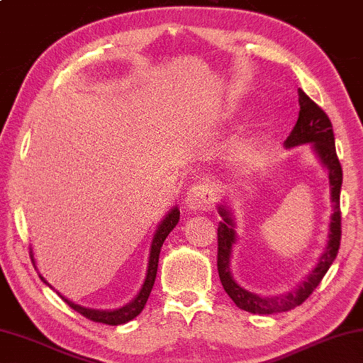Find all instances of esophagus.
Returning <instances> with one entry per match:
<instances>
[{"label": "esophagus", "instance_id": "1", "mask_svg": "<svg viewBox=\"0 0 363 363\" xmlns=\"http://www.w3.org/2000/svg\"><path fill=\"white\" fill-rule=\"evenodd\" d=\"M216 200V190L206 182L194 184L186 195V208L194 211L208 209Z\"/></svg>", "mask_w": 363, "mask_h": 363}]
</instances>
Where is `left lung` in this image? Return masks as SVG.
<instances>
[{
	"label": "left lung",
	"instance_id": "left-lung-1",
	"mask_svg": "<svg viewBox=\"0 0 363 363\" xmlns=\"http://www.w3.org/2000/svg\"><path fill=\"white\" fill-rule=\"evenodd\" d=\"M298 104L300 113L294 130L286 140V147L301 146V144H311L315 155L319 157L322 164L328 169V181H330V196L333 203V214L330 217V225H328V241L324 252L319 257L315 267L309 272L305 279L295 291L287 292L284 295L276 296H260L254 292L246 291L238 282L233 279L230 272V259H232L233 245H236V232L235 220L232 213L227 206L219 204V214L222 216V222L217 227V269H219V278L223 289L235 305L245 309L247 313L254 314H274L294 309L300 306L319 282L324 278L328 268L337 259L340 241H341V211H340V190L342 184V169L335 149V136L332 122L328 116L319 108L305 91L298 89Z\"/></svg>",
	"mask_w": 363,
	"mask_h": 363
}]
</instances>
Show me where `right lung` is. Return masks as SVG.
Returning <instances> with one entry per match:
<instances>
[{"label": "right lung", "mask_w": 363, "mask_h": 363, "mask_svg": "<svg viewBox=\"0 0 363 363\" xmlns=\"http://www.w3.org/2000/svg\"><path fill=\"white\" fill-rule=\"evenodd\" d=\"M179 209L176 206L169 211V213L164 216V219L160 222V225L157 227L155 233H154V238H152V245H150V252H149V263H147V272H146V279H144L143 286L140 289V292L135 296L133 300H131L128 305H125L118 309H91V308H84L81 305H76L74 301H71L68 298H65L63 295L62 300L65 303H68L69 308L74 309L79 314H82L84 318H87L94 322H100V324H108V325H121L125 324V322H128L131 319H135L138 314H140L144 305H146V301L150 295V291H152V286L155 282V276H157V268H159V257H160V249L163 246L164 240H167V236L169 235L171 230H173L177 222H179ZM31 254V260H33V265H35V257H33V250H30ZM36 268V267H35ZM39 278L43 279V282H45L49 287H52L48 281H45L41 274H39Z\"/></svg>", "instance_id": "obj_1"}]
</instances>
